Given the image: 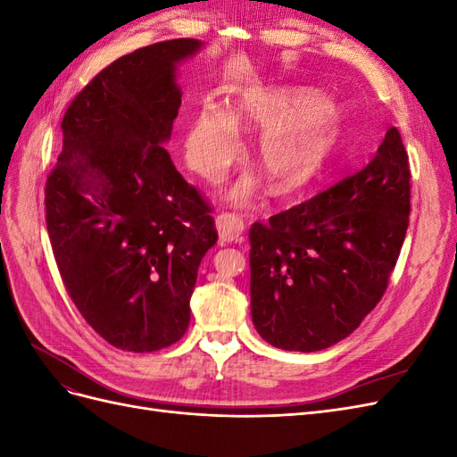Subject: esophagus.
Masks as SVG:
<instances>
[{
	"mask_svg": "<svg viewBox=\"0 0 457 457\" xmlns=\"http://www.w3.org/2000/svg\"><path fill=\"white\" fill-rule=\"evenodd\" d=\"M219 238L223 242H238L244 232V220L237 213L223 212L215 217Z\"/></svg>",
	"mask_w": 457,
	"mask_h": 457,
	"instance_id": "obj_1",
	"label": "esophagus"
}]
</instances>
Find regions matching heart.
<instances>
[{
	"mask_svg": "<svg viewBox=\"0 0 457 457\" xmlns=\"http://www.w3.org/2000/svg\"><path fill=\"white\" fill-rule=\"evenodd\" d=\"M341 110L309 87H250L238 93L228 112L204 103L185 137V158L204 179L217 181L242 154L238 128L262 129L255 162L280 192H292L324 171L339 137ZM259 188L244 175L227 192L228 200L247 204Z\"/></svg>",
	"mask_w": 457,
	"mask_h": 457,
	"instance_id": "heart-1",
	"label": "heart"
}]
</instances>
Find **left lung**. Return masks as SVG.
Listing matches in <instances>:
<instances>
[{
	"mask_svg": "<svg viewBox=\"0 0 457 457\" xmlns=\"http://www.w3.org/2000/svg\"><path fill=\"white\" fill-rule=\"evenodd\" d=\"M410 215V163L396 128L376 156L314 198L250 228L257 334L314 353L361 326L383 297Z\"/></svg>",
	"mask_w": 457,
	"mask_h": 457,
	"instance_id": "obj_1",
	"label": "left lung"
}]
</instances>
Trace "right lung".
<instances>
[{
  "instance_id": "obj_1",
  "label": "right lung",
  "mask_w": 457,
  "mask_h": 457,
  "mask_svg": "<svg viewBox=\"0 0 457 457\" xmlns=\"http://www.w3.org/2000/svg\"><path fill=\"white\" fill-rule=\"evenodd\" d=\"M202 46L181 37L123 54L62 118L46 183L49 240L74 305L121 351L185 336L200 261L217 242L210 207L163 148L181 106L177 64Z\"/></svg>"
}]
</instances>
